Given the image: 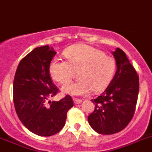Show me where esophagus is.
Masks as SVG:
<instances>
[{
    "mask_svg": "<svg viewBox=\"0 0 152 152\" xmlns=\"http://www.w3.org/2000/svg\"><path fill=\"white\" fill-rule=\"evenodd\" d=\"M73 101H74V104H80V103H81L83 100H80V99H77V98H73Z\"/></svg>",
    "mask_w": 152,
    "mask_h": 152,
    "instance_id": "34e87169",
    "label": "esophagus"
}]
</instances>
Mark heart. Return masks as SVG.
I'll use <instances>...</instances> for the list:
<instances>
[{"label": "heart", "mask_w": 152, "mask_h": 152, "mask_svg": "<svg viewBox=\"0 0 152 152\" xmlns=\"http://www.w3.org/2000/svg\"><path fill=\"white\" fill-rule=\"evenodd\" d=\"M66 61L53 58L48 65V72L58 83H68L74 72L77 71L79 80L62 88L65 94L81 96L100 93L107 88L116 69L115 61L103 51L86 44H76L63 52Z\"/></svg>", "instance_id": "obj_1"}]
</instances>
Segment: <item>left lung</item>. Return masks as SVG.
Masks as SVG:
<instances>
[{"instance_id":"8db88e82","label":"left lung","mask_w":152,"mask_h":152,"mask_svg":"<svg viewBox=\"0 0 152 152\" xmlns=\"http://www.w3.org/2000/svg\"><path fill=\"white\" fill-rule=\"evenodd\" d=\"M117 72L105 91L96 99L94 111L88 116L90 125L97 133L113 134L124 129L135 112L139 77L123 50L112 52Z\"/></svg>"}]
</instances>
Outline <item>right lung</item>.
Listing matches in <instances>:
<instances>
[{
	"mask_svg": "<svg viewBox=\"0 0 152 152\" xmlns=\"http://www.w3.org/2000/svg\"><path fill=\"white\" fill-rule=\"evenodd\" d=\"M56 52L48 45L35 48L19 62L13 84L15 110L21 123L39 136H52L62 130L67 112L73 106L69 95L48 101L58 93L48 72Z\"/></svg>",
	"mask_w": 152,
	"mask_h": 152,
	"instance_id": "1",
	"label": "right lung"
}]
</instances>
